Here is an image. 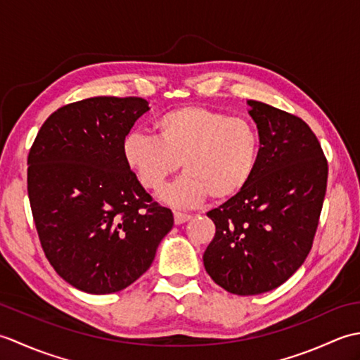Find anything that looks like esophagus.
Listing matches in <instances>:
<instances>
[{"label":"esophagus","mask_w":360,"mask_h":360,"mask_svg":"<svg viewBox=\"0 0 360 360\" xmlns=\"http://www.w3.org/2000/svg\"><path fill=\"white\" fill-rule=\"evenodd\" d=\"M192 218V215H188V213H182V212H174V224H182L186 223Z\"/></svg>","instance_id":"1"}]
</instances>
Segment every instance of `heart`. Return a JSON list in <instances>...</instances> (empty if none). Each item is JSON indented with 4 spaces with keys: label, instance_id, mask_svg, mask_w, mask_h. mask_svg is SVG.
Returning a JSON list of instances; mask_svg holds the SVG:
<instances>
[{
    "label": "heart",
    "instance_id": "obj_1",
    "mask_svg": "<svg viewBox=\"0 0 360 360\" xmlns=\"http://www.w3.org/2000/svg\"><path fill=\"white\" fill-rule=\"evenodd\" d=\"M156 137L142 131L125 136L127 165L147 190H159L181 165L184 176L162 192L174 205H193L210 195L223 201L249 184L259 159V136L249 120L200 105L164 112L155 122Z\"/></svg>",
    "mask_w": 360,
    "mask_h": 360
}]
</instances>
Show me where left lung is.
I'll list each match as a JSON object with an SVG mask.
<instances>
[{
    "mask_svg": "<svg viewBox=\"0 0 360 360\" xmlns=\"http://www.w3.org/2000/svg\"><path fill=\"white\" fill-rule=\"evenodd\" d=\"M259 136L255 173L238 195L207 212L217 232L204 252L212 280L236 295L283 285L307 259L326 193L328 162L300 117L248 101Z\"/></svg>",
    "mask_w": 360,
    "mask_h": 360,
    "instance_id": "obj_1",
    "label": "left lung"
}]
</instances>
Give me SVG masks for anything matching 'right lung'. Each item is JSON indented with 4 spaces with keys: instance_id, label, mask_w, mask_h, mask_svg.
Listing matches in <instances>:
<instances>
[{
    "instance_id": "1",
    "label": "right lung",
    "mask_w": 360,
    "mask_h": 360,
    "mask_svg": "<svg viewBox=\"0 0 360 360\" xmlns=\"http://www.w3.org/2000/svg\"><path fill=\"white\" fill-rule=\"evenodd\" d=\"M141 97H91L46 119L27 156V195L46 258L65 281L111 294L147 272L173 227L125 162Z\"/></svg>"
}]
</instances>
